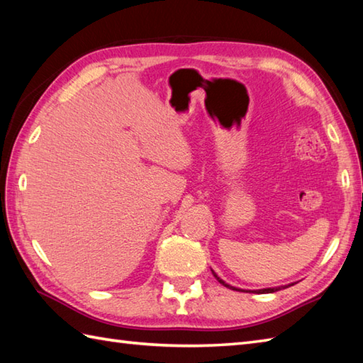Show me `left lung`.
<instances>
[{"label":"left lung","mask_w":363,"mask_h":363,"mask_svg":"<svg viewBox=\"0 0 363 363\" xmlns=\"http://www.w3.org/2000/svg\"><path fill=\"white\" fill-rule=\"evenodd\" d=\"M212 273H213V276L217 277V281L221 284V285H225V287H228V289H230V290H237V291H246V293H251V290H243V289H237V287H233V285H229V284H226L225 281L221 279V277L213 272L212 269ZM290 285H293V284H289V285H284V287H290ZM277 290H281V287H273V289H262V290H252L254 293H273V291H277Z\"/></svg>","instance_id":"1"}]
</instances>
